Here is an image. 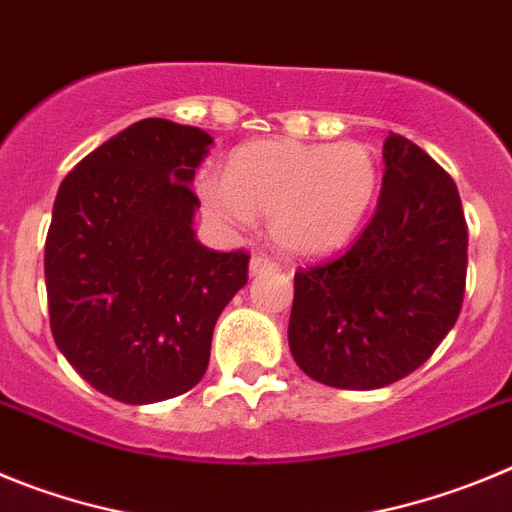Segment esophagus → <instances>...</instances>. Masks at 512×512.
I'll return each instance as SVG.
<instances>
[{"mask_svg": "<svg viewBox=\"0 0 512 512\" xmlns=\"http://www.w3.org/2000/svg\"><path fill=\"white\" fill-rule=\"evenodd\" d=\"M277 261L264 256V253H253L251 256V274H261V271H274L277 269Z\"/></svg>", "mask_w": 512, "mask_h": 512, "instance_id": "obj_1", "label": "esophagus"}]
</instances>
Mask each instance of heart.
I'll return each instance as SVG.
<instances>
[{
  "instance_id": "heart-1",
  "label": "heart",
  "mask_w": 512,
  "mask_h": 512,
  "mask_svg": "<svg viewBox=\"0 0 512 512\" xmlns=\"http://www.w3.org/2000/svg\"><path fill=\"white\" fill-rule=\"evenodd\" d=\"M377 192V156L356 140H256L230 156L225 176L200 179L212 217L248 225L253 215H269L271 238L292 256L341 248L361 228Z\"/></svg>"
}]
</instances>
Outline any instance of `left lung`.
I'll use <instances>...</instances> for the list:
<instances>
[{
  "label": "left lung",
  "mask_w": 512,
  "mask_h": 512,
  "mask_svg": "<svg viewBox=\"0 0 512 512\" xmlns=\"http://www.w3.org/2000/svg\"><path fill=\"white\" fill-rule=\"evenodd\" d=\"M467 241L454 179L413 140L390 133L369 225L346 251L295 271L297 366L338 390H377L415 372L459 318Z\"/></svg>",
  "instance_id": "obj_1"
}]
</instances>
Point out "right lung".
I'll use <instances>...</instances> for the list:
<instances>
[{"label":"right lung","instance_id":"1","mask_svg":"<svg viewBox=\"0 0 512 512\" xmlns=\"http://www.w3.org/2000/svg\"><path fill=\"white\" fill-rule=\"evenodd\" d=\"M210 135L140 120L84 156L53 205L45 289L56 346L94 390L128 405L184 395L212 330L248 282L246 251L194 238V169Z\"/></svg>","mask_w":512,"mask_h":512}]
</instances>
